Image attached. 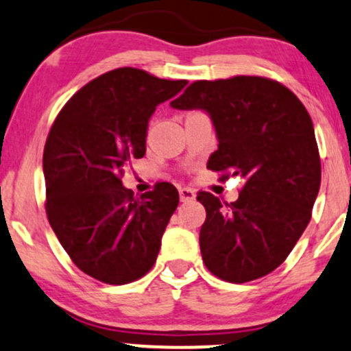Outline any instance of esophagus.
<instances>
[{
    "mask_svg": "<svg viewBox=\"0 0 351 351\" xmlns=\"http://www.w3.org/2000/svg\"><path fill=\"white\" fill-rule=\"evenodd\" d=\"M196 198V193L191 188H180V199L182 202H193V199Z\"/></svg>",
    "mask_w": 351,
    "mask_h": 351,
    "instance_id": "1",
    "label": "esophagus"
}]
</instances>
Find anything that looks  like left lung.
<instances>
[{
    "mask_svg": "<svg viewBox=\"0 0 351 351\" xmlns=\"http://www.w3.org/2000/svg\"><path fill=\"white\" fill-rule=\"evenodd\" d=\"M176 110H203L217 130L218 149L208 168L221 178L240 175L233 203L208 191L199 250L206 268L230 283L261 278L287 260L310 223L322 182L313 123L306 108L263 76L195 82L171 101Z\"/></svg>",
    "mask_w": 351,
    "mask_h": 351,
    "instance_id": "obj_1",
    "label": "left lung"
}]
</instances>
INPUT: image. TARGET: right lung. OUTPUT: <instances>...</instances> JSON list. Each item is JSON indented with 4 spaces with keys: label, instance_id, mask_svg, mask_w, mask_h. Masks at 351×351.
I'll return each instance as SVG.
<instances>
[{
    "label": "right lung",
    "instance_id": "obj_1",
    "mask_svg": "<svg viewBox=\"0 0 351 351\" xmlns=\"http://www.w3.org/2000/svg\"><path fill=\"white\" fill-rule=\"evenodd\" d=\"M186 83L113 69L73 95L49 130L46 215L73 263L99 282L132 283L155 265L178 191L160 183L134 198L123 167L145 156L148 119Z\"/></svg>",
    "mask_w": 351,
    "mask_h": 351
}]
</instances>
